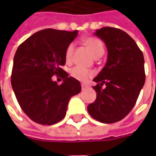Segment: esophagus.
Instances as JSON below:
<instances>
[{"instance_id":"obj_1","label":"esophagus","mask_w":156,"mask_h":156,"mask_svg":"<svg viewBox=\"0 0 156 156\" xmlns=\"http://www.w3.org/2000/svg\"><path fill=\"white\" fill-rule=\"evenodd\" d=\"M81 86H82V89H83V90H84V89H86V88H88V85H86V84H82Z\"/></svg>"}]
</instances>
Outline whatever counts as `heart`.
Listing matches in <instances>:
<instances>
[{"mask_svg": "<svg viewBox=\"0 0 156 156\" xmlns=\"http://www.w3.org/2000/svg\"><path fill=\"white\" fill-rule=\"evenodd\" d=\"M87 47H88L90 51L94 56L95 58H99L105 52V48L100 40H98L96 37H87L83 40ZM73 50H74V43H70L68 45L66 51H65V60L67 62H70L73 59ZM70 75L75 79H77L80 82H87L88 79L94 77V72L92 70H88L83 68L79 66H76L70 70Z\"/></svg>", "mask_w": 156, "mask_h": 156, "instance_id": "obj_1", "label": "heart"}]
</instances>
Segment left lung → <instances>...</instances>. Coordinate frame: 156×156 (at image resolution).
Returning <instances> with one entry per match:
<instances>
[{"instance_id":"1","label":"left lung","mask_w":156,"mask_h":156,"mask_svg":"<svg viewBox=\"0 0 156 156\" xmlns=\"http://www.w3.org/2000/svg\"><path fill=\"white\" fill-rule=\"evenodd\" d=\"M105 42L107 62L94 81L97 98L88 106L96 120L112 124L123 119L134 108L145 81L143 52L130 36L105 27L94 33ZM105 85V88L101 86Z\"/></svg>"}]
</instances>
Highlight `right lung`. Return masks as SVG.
Segmentation results:
<instances>
[{
	"instance_id": "1",
	"label": "right lung",
	"mask_w": 156,
	"mask_h": 156,
	"mask_svg": "<svg viewBox=\"0 0 156 156\" xmlns=\"http://www.w3.org/2000/svg\"><path fill=\"white\" fill-rule=\"evenodd\" d=\"M78 36V31L44 29L22 42L16 51L12 86L21 108L32 121L51 125L66 115L69 99L81 91L78 80L68 77L64 66L65 51ZM62 74L58 85L53 75Z\"/></svg>"
}]
</instances>
